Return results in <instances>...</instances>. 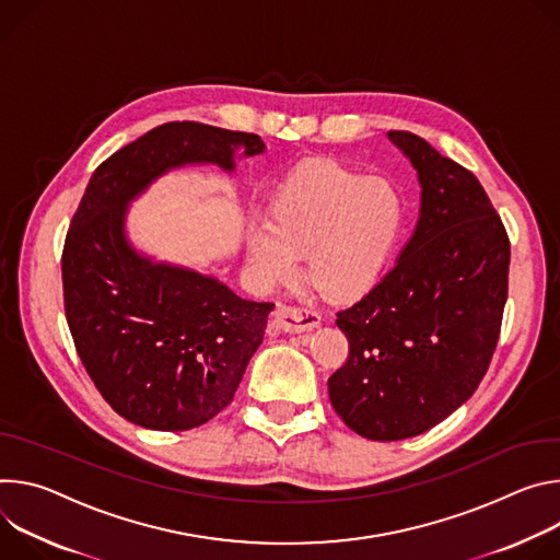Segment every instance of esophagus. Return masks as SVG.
Returning <instances> with one entry per match:
<instances>
[{"instance_id": "1", "label": "esophagus", "mask_w": 560, "mask_h": 560, "mask_svg": "<svg viewBox=\"0 0 560 560\" xmlns=\"http://www.w3.org/2000/svg\"><path fill=\"white\" fill-rule=\"evenodd\" d=\"M320 314L312 312V308H300V306H278L276 312V325L284 334H302L312 331L320 325Z\"/></svg>"}]
</instances>
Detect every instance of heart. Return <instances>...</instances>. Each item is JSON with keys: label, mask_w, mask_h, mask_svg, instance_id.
Returning <instances> with one entry per match:
<instances>
[{"label": "heart", "mask_w": 560, "mask_h": 560, "mask_svg": "<svg viewBox=\"0 0 560 560\" xmlns=\"http://www.w3.org/2000/svg\"><path fill=\"white\" fill-rule=\"evenodd\" d=\"M402 220L405 202L392 182L338 160H308L280 182L271 220L248 224V267L273 287L298 271L304 254L306 280L325 298L355 300L381 280Z\"/></svg>", "instance_id": "heart-1"}]
</instances>
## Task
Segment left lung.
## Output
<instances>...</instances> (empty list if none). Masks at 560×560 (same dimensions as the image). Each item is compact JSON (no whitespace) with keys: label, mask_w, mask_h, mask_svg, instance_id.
<instances>
[{"label":"left lung","mask_w":560,"mask_h":560,"mask_svg":"<svg viewBox=\"0 0 560 560\" xmlns=\"http://www.w3.org/2000/svg\"><path fill=\"white\" fill-rule=\"evenodd\" d=\"M387 138L420 184L416 229L394 269L338 312L347 362L329 398L369 441L436 427L478 389L508 302L510 240L474 173L409 131Z\"/></svg>","instance_id":"1"}]
</instances>
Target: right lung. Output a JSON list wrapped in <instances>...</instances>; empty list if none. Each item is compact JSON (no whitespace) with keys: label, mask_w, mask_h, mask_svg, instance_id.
<instances>
[{"label":"right lung","mask_w":560,"mask_h":560,"mask_svg":"<svg viewBox=\"0 0 560 560\" xmlns=\"http://www.w3.org/2000/svg\"><path fill=\"white\" fill-rule=\"evenodd\" d=\"M260 136L166 121L102 162L61 254L75 349L104 400L133 424L194 429L231 400L262 345L271 302L196 269L155 260L129 240V207L162 175L265 153Z\"/></svg>","instance_id":"obj_1"}]
</instances>
